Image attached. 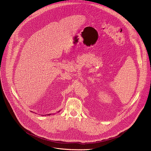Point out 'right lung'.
I'll return each mask as SVG.
<instances>
[{"instance_id": "right-lung-1", "label": "right lung", "mask_w": 151, "mask_h": 151, "mask_svg": "<svg viewBox=\"0 0 151 151\" xmlns=\"http://www.w3.org/2000/svg\"><path fill=\"white\" fill-rule=\"evenodd\" d=\"M58 112H59V111H58ZM48 115H49H49H50V114H48Z\"/></svg>"}]
</instances>
